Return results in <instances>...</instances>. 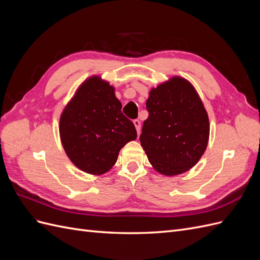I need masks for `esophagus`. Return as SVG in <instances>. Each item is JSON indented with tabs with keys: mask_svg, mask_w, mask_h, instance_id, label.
Masks as SVG:
<instances>
[{
	"mask_svg": "<svg viewBox=\"0 0 260 260\" xmlns=\"http://www.w3.org/2000/svg\"><path fill=\"white\" fill-rule=\"evenodd\" d=\"M133 123H135V127H136L137 132H138V135H139L140 130H141V122H140L139 119H136V120H133Z\"/></svg>",
	"mask_w": 260,
	"mask_h": 260,
	"instance_id": "34e87169",
	"label": "esophagus"
}]
</instances>
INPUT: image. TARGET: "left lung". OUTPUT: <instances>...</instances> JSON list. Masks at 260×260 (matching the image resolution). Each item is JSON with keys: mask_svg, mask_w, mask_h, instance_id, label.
<instances>
[{"mask_svg": "<svg viewBox=\"0 0 260 260\" xmlns=\"http://www.w3.org/2000/svg\"><path fill=\"white\" fill-rule=\"evenodd\" d=\"M140 142L156 171L176 176L194 167L205 152L209 120L194 86L172 77L152 89Z\"/></svg>", "mask_w": 260, "mask_h": 260, "instance_id": "obj_1", "label": "left lung"}]
</instances>
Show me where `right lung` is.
<instances>
[{"mask_svg": "<svg viewBox=\"0 0 260 260\" xmlns=\"http://www.w3.org/2000/svg\"><path fill=\"white\" fill-rule=\"evenodd\" d=\"M121 107L114 86L99 76L79 86L59 119L62 147L76 167L103 175L114 166L121 147L137 139L135 124Z\"/></svg>", "mask_w": 260, "mask_h": 260, "instance_id": "obj_1", "label": "right lung"}]
</instances>
